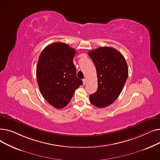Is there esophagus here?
Returning a JSON list of instances; mask_svg holds the SVG:
<instances>
[{
    "label": "esophagus",
    "mask_w": 160,
    "mask_h": 160,
    "mask_svg": "<svg viewBox=\"0 0 160 160\" xmlns=\"http://www.w3.org/2000/svg\"><path fill=\"white\" fill-rule=\"evenodd\" d=\"M86 81H87V80H86V78H83V79L82 80V82H83V85H85V84H86Z\"/></svg>",
    "instance_id": "esophagus-1"
}]
</instances>
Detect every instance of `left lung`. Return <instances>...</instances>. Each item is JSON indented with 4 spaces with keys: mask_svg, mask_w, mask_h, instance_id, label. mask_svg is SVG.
Masks as SVG:
<instances>
[{
    "mask_svg": "<svg viewBox=\"0 0 160 160\" xmlns=\"http://www.w3.org/2000/svg\"><path fill=\"white\" fill-rule=\"evenodd\" d=\"M97 70L98 88L89 96L91 103L102 108L118 98L128 76L127 63L116 49L102 47L89 51Z\"/></svg>",
    "mask_w": 160,
    "mask_h": 160,
    "instance_id": "left-lung-1",
    "label": "left lung"
}]
</instances>
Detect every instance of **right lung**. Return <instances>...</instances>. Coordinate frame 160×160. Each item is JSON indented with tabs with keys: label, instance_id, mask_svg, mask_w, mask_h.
Segmentation results:
<instances>
[{
	"label": "right lung",
	"instance_id": "1",
	"mask_svg": "<svg viewBox=\"0 0 160 160\" xmlns=\"http://www.w3.org/2000/svg\"><path fill=\"white\" fill-rule=\"evenodd\" d=\"M76 50L63 43H54L41 52L36 69L41 93L53 107L61 109L70 102L75 90L83 84L73 63Z\"/></svg>",
	"mask_w": 160,
	"mask_h": 160
}]
</instances>
